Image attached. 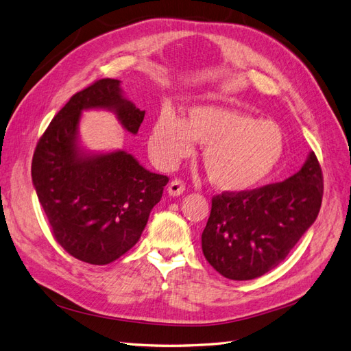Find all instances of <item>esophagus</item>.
<instances>
[{"instance_id":"esophagus-1","label":"esophagus","mask_w":351,"mask_h":351,"mask_svg":"<svg viewBox=\"0 0 351 351\" xmlns=\"http://www.w3.org/2000/svg\"><path fill=\"white\" fill-rule=\"evenodd\" d=\"M184 189H186V186H184L183 182H180V180H173V182L169 183V186H168V189H167V192H168L169 196L176 197V196L182 195V193L184 192Z\"/></svg>"}]
</instances>
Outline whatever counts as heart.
Wrapping results in <instances>:
<instances>
[{
	"mask_svg": "<svg viewBox=\"0 0 351 351\" xmlns=\"http://www.w3.org/2000/svg\"><path fill=\"white\" fill-rule=\"evenodd\" d=\"M204 146L202 162L212 186L240 193L265 182L284 155V133L271 120L219 105H197L183 120L171 111L155 119L147 146L161 168H173Z\"/></svg>",
	"mask_w": 351,
	"mask_h": 351,
	"instance_id": "b5f03b06",
	"label": "heart"
}]
</instances>
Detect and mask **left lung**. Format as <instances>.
I'll list each match as a JSON object with an SVG mask.
<instances>
[{
  "mask_svg": "<svg viewBox=\"0 0 351 351\" xmlns=\"http://www.w3.org/2000/svg\"><path fill=\"white\" fill-rule=\"evenodd\" d=\"M324 180L309 152L303 167L281 183L212 199L202 252L222 277L258 278L289 256L319 214Z\"/></svg>",
  "mask_w": 351,
  "mask_h": 351,
  "instance_id": "8db88e82",
  "label": "left lung"
}]
</instances>
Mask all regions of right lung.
I'll return each mask as SVG.
<instances>
[{
	"instance_id": "add662e5",
	"label": "right lung",
	"mask_w": 351,
	"mask_h": 351,
	"mask_svg": "<svg viewBox=\"0 0 351 351\" xmlns=\"http://www.w3.org/2000/svg\"><path fill=\"white\" fill-rule=\"evenodd\" d=\"M120 80L102 79L73 95L40 137L32 182L56 240L71 256L92 265L119 259L139 241L168 177L151 173L123 149H84L83 111L107 110L137 134L145 111L124 97Z\"/></svg>"
}]
</instances>
